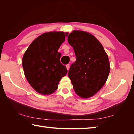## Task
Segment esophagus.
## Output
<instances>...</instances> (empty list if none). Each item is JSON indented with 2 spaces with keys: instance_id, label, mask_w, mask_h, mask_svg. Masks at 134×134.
Returning a JSON list of instances; mask_svg holds the SVG:
<instances>
[{
  "instance_id": "1",
  "label": "esophagus",
  "mask_w": 134,
  "mask_h": 134,
  "mask_svg": "<svg viewBox=\"0 0 134 134\" xmlns=\"http://www.w3.org/2000/svg\"><path fill=\"white\" fill-rule=\"evenodd\" d=\"M66 69H67V70H69V68H70V65L69 64H67L66 65Z\"/></svg>"
}]
</instances>
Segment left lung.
Wrapping results in <instances>:
<instances>
[{"label":"left lung","mask_w":134,"mask_h":134,"mask_svg":"<svg viewBox=\"0 0 134 134\" xmlns=\"http://www.w3.org/2000/svg\"><path fill=\"white\" fill-rule=\"evenodd\" d=\"M68 40L76 56L69 70V78L77 94L90 98L103 87L108 78L110 71L108 56L102 44L88 32L73 31Z\"/></svg>","instance_id":"obj_1"}]
</instances>
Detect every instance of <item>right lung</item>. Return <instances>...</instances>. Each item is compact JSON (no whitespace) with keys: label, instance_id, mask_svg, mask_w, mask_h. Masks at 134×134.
Wrapping results in <instances>:
<instances>
[{"label":"right lung","instance_id":"1","mask_svg":"<svg viewBox=\"0 0 134 134\" xmlns=\"http://www.w3.org/2000/svg\"><path fill=\"white\" fill-rule=\"evenodd\" d=\"M68 34L63 32L44 33L36 38L24 54V73L31 87L40 94L53 93L59 81L66 75L68 70L60 63L62 54L58 50Z\"/></svg>","mask_w":134,"mask_h":134}]
</instances>
